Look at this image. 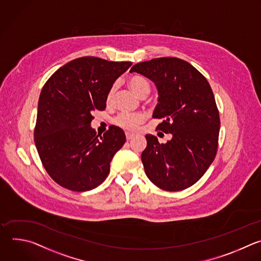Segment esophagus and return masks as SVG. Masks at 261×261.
<instances>
[{
    "label": "esophagus",
    "mask_w": 261,
    "mask_h": 261,
    "mask_svg": "<svg viewBox=\"0 0 261 261\" xmlns=\"http://www.w3.org/2000/svg\"><path fill=\"white\" fill-rule=\"evenodd\" d=\"M125 136H126V140H128V141L134 138V134H130V133H126Z\"/></svg>",
    "instance_id": "34e87169"
}]
</instances>
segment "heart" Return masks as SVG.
<instances>
[{
  "label": "heart",
  "mask_w": 261,
  "mask_h": 261,
  "mask_svg": "<svg viewBox=\"0 0 261 261\" xmlns=\"http://www.w3.org/2000/svg\"><path fill=\"white\" fill-rule=\"evenodd\" d=\"M128 85L130 89L140 97H146L150 92V84L149 82L142 76H132L128 79ZM116 90V85H112V87L109 89L107 100L110 101L114 95V92ZM144 120V116L142 114H130V113H121L118 114L114 120L113 123L123 129L126 130H134L138 124H140Z\"/></svg>",
  "instance_id": "1"
}]
</instances>
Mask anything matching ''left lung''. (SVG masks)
I'll use <instances>...</instances> for the list:
<instances>
[{
  "mask_svg": "<svg viewBox=\"0 0 261 261\" xmlns=\"http://www.w3.org/2000/svg\"><path fill=\"white\" fill-rule=\"evenodd\" d=\"M153 81L159 103L156 129L172 134L166 144L147 135L142 163L149 180L167 191L184 190L196 183L213 163L218 148L219 111L212 88L189 63L160 58L135 65L130 71Z\"/></svg>",
  "mask_w": 261,
  "mask_h": 261,
  "instance_id": "left-lung-1",
  "label": "left lung"
}]
</instances>
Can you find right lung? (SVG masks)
<instances>
[{
  "mask_svg": "<svg viewBox=\"0 0 261 261\" xmlns=\"http://www.w3.org/2000/svg\"><path fill=\"white\" fill-rule=\"evenodd\" d=\"M133 64L84 57L61 67L44 84L34 141L48 175L73 191L100 185L114 154L125 143L114 125L101 135L91 128L92 112L105 110L109 89Z\"/></svg>",
  "mask_w": 261,
  "mask_h": 261,
  "instance_id": "right-lung-1",
  "label": "right lung"
}]
</instances>
